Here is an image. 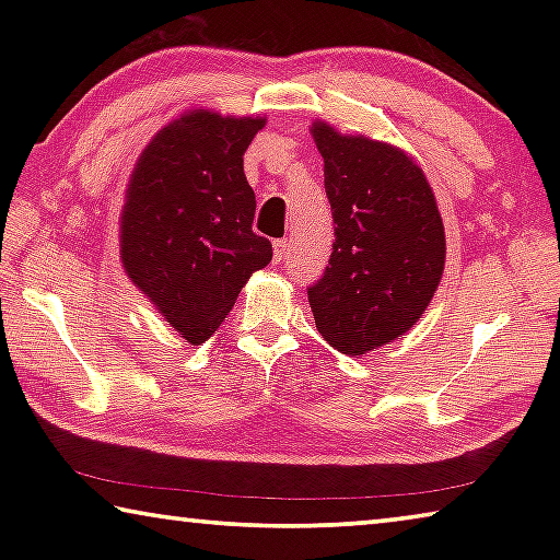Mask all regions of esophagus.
I'll list each match as a JSON object with an SVG mask.
<instances>
[{
    "label": "esophagus",
    "instance_id": "obj_1",
    "mask_svg": "<svg viewBox=\"0 0 560 560\" xmlns=\"http://www.w3.org/2000/svg\"><path fill=\"white\" fill-rule=\"evenodd\" d=\"M287 254H289V240L273 242V259H277V261L287 259Z\"/></svg>",
    "mask_w": 560,
    "mask_h": 560
}]
</instances>
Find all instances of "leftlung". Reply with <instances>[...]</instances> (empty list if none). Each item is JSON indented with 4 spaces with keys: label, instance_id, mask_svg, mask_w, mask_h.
<instances>
[{
    "label": "left lung",
    "instance_id": "1",
    "mask_svg": "<svg viewBox=\"0 0 560 560\" xmlns=\"http://www.w3.org/2000/svg\"><path fill=\"white\" fill-rule=\"evenodd\" d=\"M334 252L308 287L318 334L340 353L363 355L410 330L444 271L438 202L402 150L338 136L316 122Z\"/></svg>",
    "mask_w": 560,
    "mask_h": 560
}]
</instances>
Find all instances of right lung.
Returning <instances> with one entry per match:
<instances>
[{
  "label": "right lung",
  "mask_w": 560,
  "mask_h": 560,
  "mask_svg": "<svg viewBox=\"0 0 560 560\" xmlns=\"http://www.w3.org/2000/svg\"><path fill=\"white\" fill-rule=\"evenodd\" d=\"M261 128L264 118L189 113L158 132L130 177L122 267L192 346L222 326L249 273L271 261V242L252 230L257 197L242 158Z\"/></svg>",
  "instance_id": "right-lung-1"
}]
</instances>
